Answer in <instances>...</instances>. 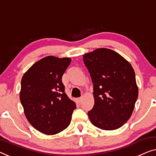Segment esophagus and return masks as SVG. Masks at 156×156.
Here are the masks:
<instances>
[{"label":"esophagus","mask_w":156,"mask_h":156,"mask_svg":"<svg viewBox=\"0 0 156 156\" xmlns=\"http://www.w3.org/2000/svg\"><path fill=\"white\" fill-rule=\"evenodd\" d=\"M81 101H82V98H81V97H80V98H76V101L77 103H80Z\"/></svg>","instance_id":"obj_1"}]
</instances>
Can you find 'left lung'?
I'll list each match as a JSON object with an SVG mask.
<instances>
[{
  "instance_id": "8db88e82",
  "label": "left lung",
  "mask_w": 156,
  "mask_h": 156,
  "mask_svg": "<svg viewBox=\"0 0 156 156\" xmlns=\"http://www.w3.org/2000/svg\"><path fill=\"white\" fill-rule=\"evenodd\" d=\"M83 60L94 85L91 123L103 130L121 127L132 114L138 98L134 69L122 56L108 48L86 53Z\"/></svg>"
}]
</instances>
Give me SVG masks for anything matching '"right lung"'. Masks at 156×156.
Wrapping results in <instances>:
<instances>
[{"instance_id": "1", "label": "right lung", "mask_w": 156, "mask_h": 156, "mask_svg": "<svg viewBox=\"0 0 156 156\" xmlns=\"http://www.w3.org/2000/svg\"><path fill=\"white\" fill-rule=\"evenodd\" d=\"M69 58L47 56L22 76L20 101L29 122L45 134H58L68 127L75 103L65 92L62 77Z\"/></svg>"}]
</instances>
